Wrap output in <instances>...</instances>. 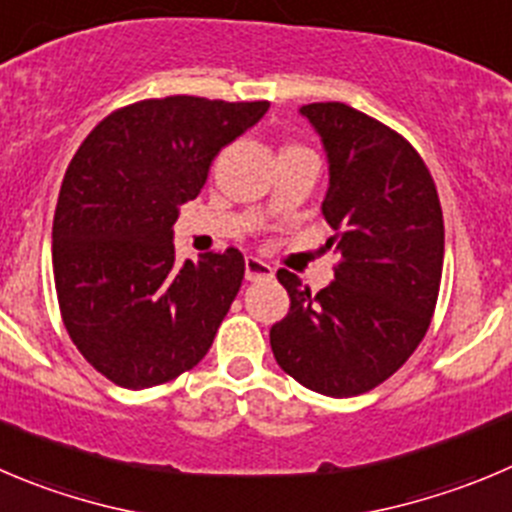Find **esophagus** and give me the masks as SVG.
Instances as JSON below:
<instances>
[{"mask_svg":"<svg viewBox=\"0 0 512 512\" xmlns=\"http://www.w3.org/2000/svg\"><path fill=\"white\" fill-rule=\"evenodd\" d=\"M274 279V269L256 256H246V281H269Z\"/></svg>","mask_w":512,"mask_h":512,"instance_id":"34e87169","label":"esophagus"}]
</instances>
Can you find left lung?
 <instances>
[{"mask_svg":"<svg viewBox=\"0 0 512 512\" xmlns=\"http://www.w3.org/2000/svg\"><path fill=\"white\" fill-rule=\"evenodd\" d=\"M329 158L321 213L339 253L334 281L311 294L276 279L289 314L271 349L289 377L326 397H357L392 377L427 334L440 294L445 223L435 180L407 138L344 102L301 107Z\"/></svg>","mask_w":512,"mask_h":512,"instance_id":"1","label":"left lung"}]
</instances>
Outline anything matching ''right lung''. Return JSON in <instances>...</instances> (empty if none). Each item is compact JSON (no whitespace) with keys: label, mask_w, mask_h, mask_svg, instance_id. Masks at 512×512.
Wrapping results in <instances>:
<instances>
[{"label":"right lung","mask_w":512,"mask_h":512,"mask_svg":"<svg viewBox=\"0 0 512 512\" xmlns=\"http://www.w3.org/2000/svg\"><path fill=\"white\" fill-rule=\"evenodd\" d=\"M266 110V100H140L102 118L67 165L52 223L62 324L118 387L170 382L211 349L246 261L228 246L178 266L173 223L223 145Z\"/></svg>","instance_id":"right-lung-1"}]
</instances>
